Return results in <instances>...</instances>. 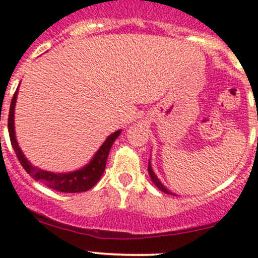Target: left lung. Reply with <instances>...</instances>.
I'll use <instances>...</instances> for the list:
<instances>
[{
	"label": "left lung",
	"mask_w": 258,
	"mask_h": 258,
	"mask_svg": "<svg viewBox=\"0 0 258 258\" xmlns=\"http://www.w3.org/2000/svg\"><path fill=\"white\" fill-rule=\"evenodd\" d=\"M147 170H149V174H150V176H151V180H152V181H154V184L156 185V186L159 187V189L161 190V191L166 192V194H171V196H172V192L169 191V190H167L166 187H165L164 185L161 184V181H160V180H159V177L156 176V174H155L154 170H152L151 164H150V161H149V167H147Z\"/></svg>",
	"instance_id": "8db88e82"
}]
</instances>
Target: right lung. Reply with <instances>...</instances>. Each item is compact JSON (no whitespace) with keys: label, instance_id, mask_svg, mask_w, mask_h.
<instances>
[{"label":"right lung","instance_id":"add662e5","mask_svg":"<svg viewBox=\"0 0 258 258\" xmlns=\"http://www.w3.org/2000/svg\"><path fill=\"white\" fill-rule=\"evenodd\" d=\"M17 93H19V88L15 92L14 97H12L11 106H10L9 134L10 140H11L12 149L15 150L20 164H21L22 167L26 170L27 174H30V176H31L32 179L37 180V181H40L41 184L46 185L47 187L56 190V191L81 192L92 189V187L98 182V180L101 179L102 174H103L104 169H106L109 150H111L114 140H116L117 137L119 136V134H121V130L113 132V134L109 135V136L107 137V140L103 142V145H102V146L99 147L98 151L96 152L93 159H92L91 161H89V164H87L84 167H81V169L76 170V171L64 172V174H55V172L41 170L39 169V167L34 166V165L25 157L21 149H20L19 144H17L16 135H15L14 121L15 104H16Z\"/></svg>","mask_w":258,"mask_h":258}]
</instances>
